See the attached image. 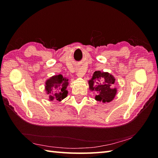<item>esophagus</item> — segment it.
<instances>
[{"label": "esophagus", "instance_id": "obj_1", "mask_svg": "<svg viewBox=\"0 0 158 158\" xmlns=\"http://www.w3.org/2000/svg\"><path fill=\"white\" fill-rule=\"evenodd\" d=\"M84 73H85L84 71H83V70L81 69H77L76 70V75L79 77H82L83 75H84Z\"/></svg>", "mask_w": 158, "mask_h": 158}]
</instances>
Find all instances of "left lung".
I'll use <instances>...</instances> for the list:
<instances>
[{
  "label": "left lung",
  "mask_w": 158,
  "mask_h": 158,
  "mask_svg": "<svg viewBox=\"0 0 158 158\" xmlns=\"http://www.w3.org/2000/svg\"><path fill=\"white\" fill-rule=\"evenodd\" d=\"M115 81L113 76L108 73L95 71L89 81V89L96 92L95 98L98 101L109 102L115 96L117 89L113 88Z\"/></svg>",
  "instance_id": "obj_1"
}]
</instances>
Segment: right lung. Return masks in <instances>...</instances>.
<instances>
[{
	"label": "right lung",
	"mask_w": 158,
	"mask_h": 158,
	"mask_svg": "<svg viewBox=\"0 0 158 158\" xmlns=\"http://www.w3.org/2000/svg\"><path fill=\"white\" fill-rule=\"evenodd\" d=\"M45 90L49 95L50 100H60L66 98L68 92L66 87L69 85L68 79L63 77L62 75L51 77L46 81Z\"/></svg>",
	"instance_id": "add662e5"
}]
</instances>
